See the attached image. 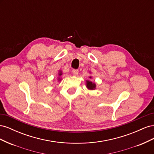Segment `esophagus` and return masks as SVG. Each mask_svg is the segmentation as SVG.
I'll return each mask as SVG.
<instances>
[{
  "mask_svg": "<svg viewBox=\"0 0 154 154\" xmlns=\"http://www.w3.org/2000/svg\"><path fill=\"white\" fill-rule=\"evenodd\" d=\"M72 74H73V75H74V76L78 75V69H73L72 70Z\"/></svg>",
  "mask_w": 154,
  "mask_h": 154,
  "instance_id": "1",
  "label": "esophagus"
}]
</instances>
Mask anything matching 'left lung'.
<instances>
[{
    "mask_svg": "<svg viewBox=\"0 0 154 154\" xmlns=\"http://www.w3.org/2000/svg\"><path fill=\"white\" fill-rule=\"evenodd\" d=\"M90 78H91V77H89ZM87 87L88 88L89 90H94L96 88V84L94 83H92L91 81H87Z\"/></svg>",
    "mask_w": 154,
    "mask_h": 154,
    "instance_id": "8db88e82",
    "label": "left lung"
}]
</instances>
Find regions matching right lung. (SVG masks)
<instances>
[{
  "label": "right lung",
  "mask_w": 154,
  "mask_h": 154,
  "mask_svg": "<svg viewBox=\"0 0 154 154\" xmlns=\"http://www.w3.org/2000/svg\"><path fill=\"white\" fill-rule=\"evenodd\" d=\"M62 74V71H60V72H59V74H58V75H59V76H61ZM58 80H59V81H60V80H61V79H60V78H58Z\"/></svg>",
  "instance_id": "obj_1"
}]
</instances>
